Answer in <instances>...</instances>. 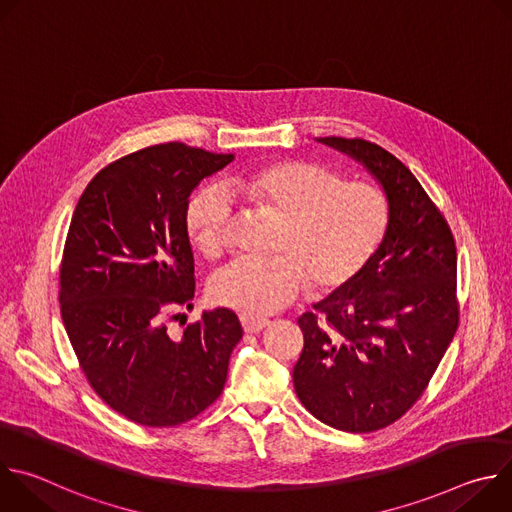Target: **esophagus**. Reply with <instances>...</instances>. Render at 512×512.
<instances>
[{
	"instance_id": "34e87169",
	"label": "esophagus",
	"mask_w": 512,
	"mask_h": 512,
	"mask_svg": "<svg viewBox=\"0 0 512 512\" xmlns=\"http://www.w3.org/2000/svg\"><path fill=\"white\" fill-rule=\"evenodd\" d=\"M241 324H243V330L247 334H257L261 332L263 328L269 326V320L267 318H253V316H241Z\"/></svg>"
}]
</instances>
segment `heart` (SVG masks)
Listing matches in <instances>:
<instances>
[{
  "label": "heart",
  "mask_w": 512,
  "mask_h": 512,
  "mask_svg": "<svg viewBox=\"0 0 512 512\" xmlns=\"http://www.w3.org/2000/svg\"><path fill=\"white\" fill-rule=\"evenodd\" d=\"M229 192L281 216L277 255L231 261L212 277L216 304L245 316H267L298 296L304 277L314 291L348 285L371 263L391 221L389 200L373 184L344 182L316 162L283 160L247 168L229 180ZM233 202L218 186L194 192L184 210L194 249L221 257L231 241Z\"/></svg>",
  "instance_id": "1"
}]
</instances>
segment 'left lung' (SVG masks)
Returning a JSON list of instances; mask_svg holds the SVG:
<instances>
[{
  "label": "left lung",
  "mask_w": 512,
  "mask_h": 512,
  "mask_svg": "<svg viewBox=\"0 0 512 512\" xmlns=\"http://www.w3.org/2000/svg\"><path fill=\"white\" fill-rule=\"evenodd\" d=\"M381 184L389 231L348 285L300 316L294 387L322 423L369 433L397 421L425 391L458 328L456 243L411 170L381 145L318 137Z\"/></svg>",
  "instance_id": "left-lung-1"
}]
</instances>
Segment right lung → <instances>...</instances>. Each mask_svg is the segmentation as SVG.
Listing matches in <instances>:
<instances>
[{
  "label": "right lung",
  "mask_w": 512,
  "mask_h": 512,
  "mask_svg": "<svg viewBox=\"0 0 512 512\" xmlns=\"http://www.w3.org/2000/svg\"><path fill=\"white\" fill-rule=\"evenodd\" d=\"M235 160L172 141L103 168L85 188L60 263V314L81 369L117 413L145 427L190 421L223 393L243 328L216 308L170 334L192 308L184 210L198 182ZM176 318V316H174Z\"/></svg>",
  "instance_id": "1"
}]
</instances>
